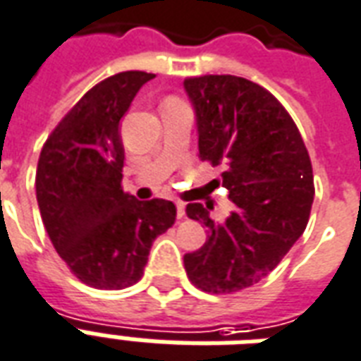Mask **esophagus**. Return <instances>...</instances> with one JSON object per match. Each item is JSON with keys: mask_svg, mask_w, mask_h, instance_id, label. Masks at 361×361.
I'll use <instances>...</instances> for the list:
<instances>
[{"mask_svg": "<svg viewBox=\"0 0 361 361\" xmlns=\"http://www.w3.org/2000/svg\"><path fill=\"white\" fill-rule=\"evenodd\" d=\"M176 208H178V217H183L185 216V204L183 202H176Z\"/></svg>", "mask_w": 361, "mask_h": 361, "instance_id": "esophagus-1", "label": "esophagus"}]
</instances>
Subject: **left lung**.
<instances>
[{
	"mask_svg": "<svg viewBox=\"0 0 361 361\" xmlns=\"http://www.w3.org/2000/svg\"><path fill=\"white\" fill-rule=\"evenodd\" d=\"M197 114L199 157L221 166L214 189L229 191L233 212L214 221L208 206L187 216L206 225L204 246L183 255L187 276L206 293H236L279 265L309 224L314 176L301 132L274 96L236 75L187 77Z\"/></svg>",
	"mask_w": 361,
	"mask_h": 361,
	"instance_id": "1",
	"label": "left lung"
}]
</instances>
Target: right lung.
I'll return each mask as SVG.
<instances>
[{
	"label": "right lung",
	"mask_w": 361,
	"mask_h": 361,
	"mask_svg": "<svg viewBox=\"0 0 361 361\" xmlns=\"http://www.w3.org/2000/svg\"><path fill=\"white\" fill-rule=\"evenodd\" d=\"M155 73L121 71L82 96L41 149L35 192L52 246L82 284L123 290L144 276L151 244L176 221L174 202L123 191L119 121Z\"/></svg>",
	"instance_id": "right-lung-1"
}]
</instances>
